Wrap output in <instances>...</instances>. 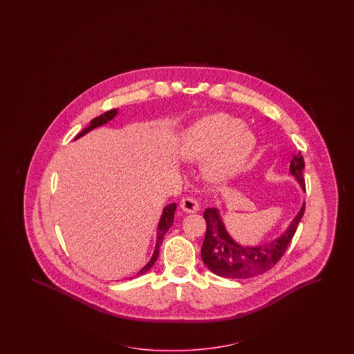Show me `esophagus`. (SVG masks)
Returning <instances> with one entry per match:
<instances>
[{"instance_id": "34e87169", "label": "esophagus", "mask_w": 354, "mask_h": 354, "mask_svg": "<svg viewBox=\"0 0 354 354\" xmlns=\"http://www.w3.org/2000/svg\"><path fill=\"white\" fill-rule=\"evenodd\" d=\"M180 206H182L183 210L187 213H194L200 209V205L192 197H184L180 201Z\"/></svg>"}]
</instances>
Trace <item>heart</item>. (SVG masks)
<instances>
[{
    "mask_svg": "<svg viewBox=\"0 0 354 354\" xmlns=\"http://www.w3.org/2000/svg\"><path fill=\"white\" fill-rule=\"evenodd\" d=\"M256 149L254 135L240 119L215 113L185 129L180 154L187 161L204 160L203 171L210 182H225L244 170Z\"/></svg>",
    "mask_w": 354,
    "mask_h": 354,
    "instance_id": "obj_1",
    "label": "heart"
}]
</instances>
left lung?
Instances as JSON below:
<instances>
[{"label":"left lung","mask_w":354,"mask_h":354,"mask_svg":"<svg viewBox=\"0 0 354 354\" xmlns=\"http://www.w3.org/2000/svg\"><path fill=\"white\" fill-rule=\"evenodd\" d=\"M304 167V157L301 156V151H297L290 161V172L305 191V180L302 176ZM304 212L305 204L290 222L288 230L277 240L259 247L249 248L236 244L227 234L219 212L215 207H207L204 212L206 234L201 248V257L205 265L216 275L228 279L254 278L274 268L286 253L292 237L296 234Z\"/></svg>","instance_id":"1"}]
</instances>
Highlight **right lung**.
<instances>
[{"label": "right lung", "instance_id": "1", "mask_svg": "<svg viewBox=\"0 0 354 354\" xmlns=\"http://www.w3.org/2000/svg\"><path fill=\"white\" fill-rule=\"evenodd\" d=\"M117 113H118V109H111V110H109L106 113L101 114L100 117L92 119V120H91V123H89V126H88L86 129H83L80 133H77L75 139L82 138L83 135H86V132H89L91 129H96L98 126L105 124V123H107L109 120H111V119L114 118V117L117 115ZM175 209H176V204L167 205V206L163 209V213H162L161 219H160V223H158V228H157V243H156V249H154L153 257H151V259H150L149 262H148L144 268L140 270L139 272L136 274V277H140V275L145 274V272H147V271H148V270L154 265V262L157 261L158 254H160V247H161L163 236H165V234L169 231V228L171 227L172 222H174Z\"/></svg>", "mask_w": 354, "mask_h": 354}]
</instances>
